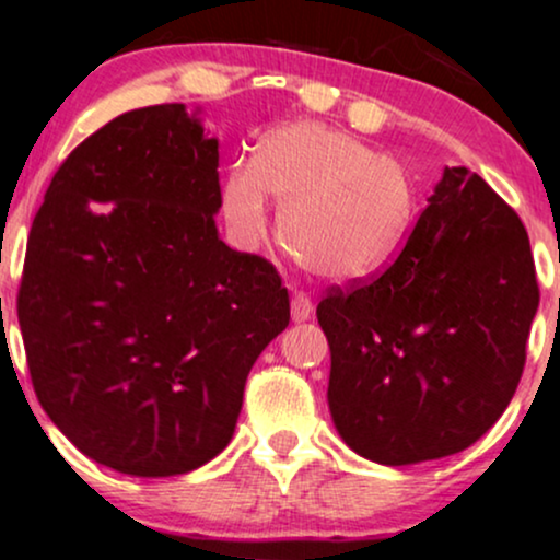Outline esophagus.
I'll return each mask as SVG.
<instances>
[{
	"label": "esophagus",
	"mask_w": 560,
	"mask_h": 560,
	"mask_svg": "<svg viewBox=\"0 0 560 560\" xmlns=\"http://www.w3.org/2000/svg\"><path fill=\"white\" fill-rule=\"evenodd\" d=\"M311 316H313L311 294L302 292V289H294L292 292V318L300 324V320H307Z\"/></svg>",
	"instance_id": "1"
}]
</instances>
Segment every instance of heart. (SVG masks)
Returning <instances> with one entry per match:
<instances>
[{
	"label": "heart",
	"mask_w": 560,
	"mask_h": 560,
	"mask_svg": "<svg viewBox=\"0 0 560 560\" xmlns=\"http://www.w3.org/2000/svg\"><path fill=\"white\" fill-rule=\"evenodd\" d=\"M281 205L279 234L307 273L334 284L387 268L413 231L419 186L397 158L316 120L276 128L253 160L231 163L218 208L229 242L253 253Z\"/></svg>",
	"instance_id": "obj_1"
}]
</instances>
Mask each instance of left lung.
Wrapping results in <instances>:
<instances>
[{"label":"left lung","mask_w":560,"mask_h":560,"mask_svg":"<svg viewBox=\"0 0 560 560\" xmlns=\"http://www.w3.org/2000/svg\"><path fill=\"white\" fill-rule=\"evenodd\" d=\"M537 305L522 218L477 173L445 168L400 255L318 302L337 432L384 466L474 445L518 387Z\"/></svg>","instance_id":"8db88e82"}]
</instances>
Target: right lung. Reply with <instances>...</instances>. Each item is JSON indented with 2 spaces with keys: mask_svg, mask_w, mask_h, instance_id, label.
Listing matches in <instances>:
<instances>
[{
  "mask_svg": "<svg viewBox=\"0 0 560 560\" xmlns=\"http://www.w3.org/2000/svg\"><path fill=\"white\" fill-rule=\"evenodd\" d=\"M218 141L184 105L141 107L70 152L31 226V384L57 429L120 474L215 458L249 369L289 324L273 262L218 240Z\"/></svg>",
  "mask_w": 560,
  "mask_h": 560,
  "instance_id": "add662e5",
  "label": "right lung"
}]
</instances>
